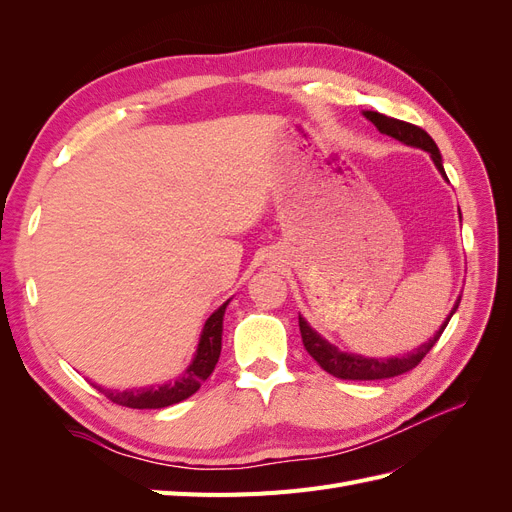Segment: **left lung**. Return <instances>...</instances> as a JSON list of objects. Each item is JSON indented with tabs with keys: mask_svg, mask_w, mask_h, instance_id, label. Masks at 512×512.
<instances>
[{
	"mask_svg": "<svg viewBox=\"0 0 512 512\" xmlns=\"http://www.w3.org/2000/svg\"><path fill=\"white\" fill-rule=\"evenodd\" d=\"M363 115L374 123L380 134H386L395 138V141L404 143L408 147H416L423 149L429 153V158L436 164V168L440 170V175L448 181L444 166H442V156L438 145L433 143V138L418 126H412V123L399 121L393 117L380 115L376 111H363ZM461 218V213H459ZM461 303V297H457L451 314L446 316V320L442 322V327L433 333V337L429 342L421 344L418 348H414L412 352H406L404 356H389V359H374V356H363V354H354V352H344L339 350L337 346H333L331 342H327L320 333H316L309 322L299 314V329H301V337H303V346L305 350L312 354V359L324 369L329 371L331 376L342 378V380H384V378H393V376H401L406 371L414 369L418 363L423 361V356L436 346V342L440 339L442 331L446 329L448 320L453 318V314L457 312V307Z\"/></svg>",
	"mask_w": 512,
	"mask_h": 512,
	"instance_id": "1",
	"label": "left lung"
}]
</instances>
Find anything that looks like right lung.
Segmentation results:
<instances>
[{"label":"right lung","mask_w":512,"mask_h":512,"mask_svg":"<svg viewBox=\"0 0 512 512\" xmlns=\"http://www.w3.org/2000/svg\"><path fill=\"white\" fill-rule=\"evenodd\" d=\"M230 299L222 303L215 312L207 318L203 333H200L198 346L194 352V359L188 365V369L183 374L173 380V382H164L158 386H147V389H104V386L94 384L100 393H104L113 404L126 406V408H136V410H156V408H166L179 404V401L192 397L200 384H203L215 369V363L220 359L222 352V331H224V314L228 307Z\"/></svg>","instance_id":"1"}]
</instances>
